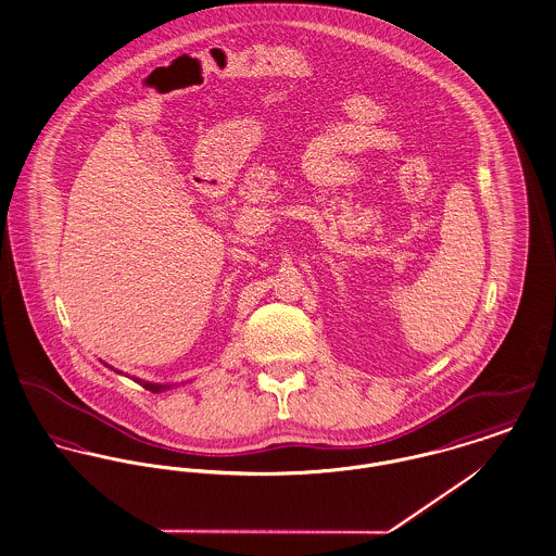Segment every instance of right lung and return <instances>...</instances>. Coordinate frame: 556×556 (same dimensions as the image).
Returning <instances> with one entry per match:
<instances>
[{
	"label": "right lung",
	"mask_w": 556,
	"mask_h": 556,
	"mask_svg": "<svg viewBox=\"0 0 556 556\" xmlns=\"http://www.w3.org/2000/svg\"><path fill=\"white\" fill-rule=\"evenodd\" d=\"M105 367H110L108 363H103ZM110 369H113V367H110ZM115 372H122V370L113 369ZM137 383H141L146 390H149V392H166V390H170L175 383H153V381H146V379H139V377H132Z\"/></svg>",
	"instance_id": "add662e5"
}]
</instances>
